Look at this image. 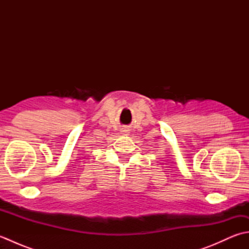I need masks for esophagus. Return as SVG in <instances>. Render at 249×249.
<instances>
[{
	"instance_id": "esophagus-1",
	"label": "esophagus",
	"mask_w": 249,
	"mask_h": 249,
	"mask_svg": "<svg viewBox=\"0 0 249 249\" xmlns=\"http://www.w3.org/2000/svg\"><path fill=\"white\" fill-rule=\"evenodd\" d=\"M121 131H122V133H123V134H127L129 130H128V128H127V127H123V128L121 129Z\"/></svg>"
}]
</instances>
